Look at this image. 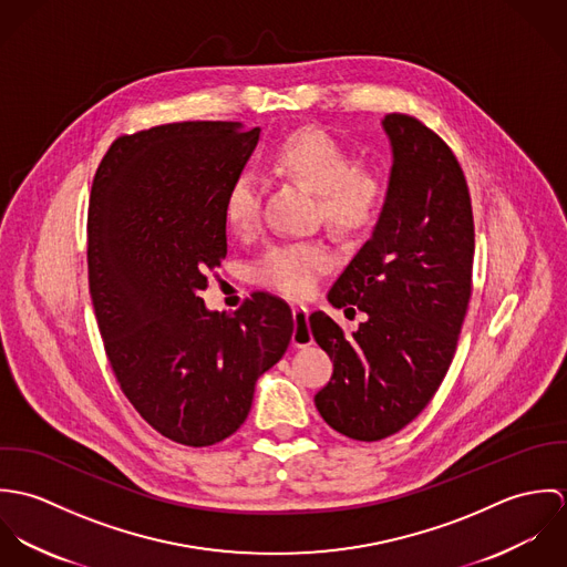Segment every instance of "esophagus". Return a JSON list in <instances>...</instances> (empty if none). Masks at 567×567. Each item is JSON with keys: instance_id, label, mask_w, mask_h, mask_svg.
<instances>
[{"instance_id": "esophagus-1", "label": "esophagus", "mask_w": 567, "mask_h": 567, "mask_svg": "<svg viewBox=\"0 0 567 567\" xmlns=\"http://www.w3.org/2000/svg\"><path fill=\"white\" fill-rule=\"evenodd\" d=\"M308 308L306 306H292V319H295V331H292V344L295 347H308L315 342L312 329L308 324Z\"/></svg>"}]
</instances>
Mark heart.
<instances>
[{"instance_id": "b5f03b06", "label": "heart", "mask_w": 567, "mask_h": 567, "mask_svg": "<svg viewBox=\"0 0 567 567\" xmlns=\"http://www.w3.org/2000/svg\"><path fill=\"white\" fill-rule=\"evenodd\" d=\"M268 165L299 181L317 194V212L338 236H358L369 229L384 200L380 176L360 167L351 153L321 128H301L286 135L268 155ZM223 216L238 236H250L261 216V187L255 174L238 172L223 196ZM333 257L321 243H279L268 246L252 266V277L264 288L288 299L315 292Z\"/></svg>"}]
</instances>
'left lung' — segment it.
<instances>
[{"label": "left lung", "instance_id": "left-lung-1", "mask_svg": "<svg viewBox=\"0 0 567 567\" xmlns=\"http://www.w3.org/2000/svg\"><path fill=\"white\" fill-rule=\"evenodd\" d=\"M393 167L373 234L333 281V308L367 315L347 333L324 312L310 329L333 360L315 398L336 432L380 441L405 427L439 391L472 297L474 214L463 167L423 122H382ZM355 312V310H353Z\"/></svg>", "mask_w": 567, "mask_h": 567}]
</instances>
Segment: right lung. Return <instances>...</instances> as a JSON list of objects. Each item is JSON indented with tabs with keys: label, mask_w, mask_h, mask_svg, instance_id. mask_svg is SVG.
I'll return each mask as SVG.
<instances>
[{
	"label": "right lung",
	"mask_w": 567,
	"mask_h": 567,
	"mask_svg": "<svg viewBox=\"0 0 567 567\" xmlns=\"http://www.w3.org/2000/svg\"><path fill=\"white\" fill-rule=\"evenodd\" d=\"M259 128L176 122L117 137L86 218L89 292L122 393L165 439L207 447L231 436L255 382L286 353V301L252 292L236 315L200 292L227 255L223 196Z\"/></svg>",
	"instance_id": "1"
}]
</instances>
